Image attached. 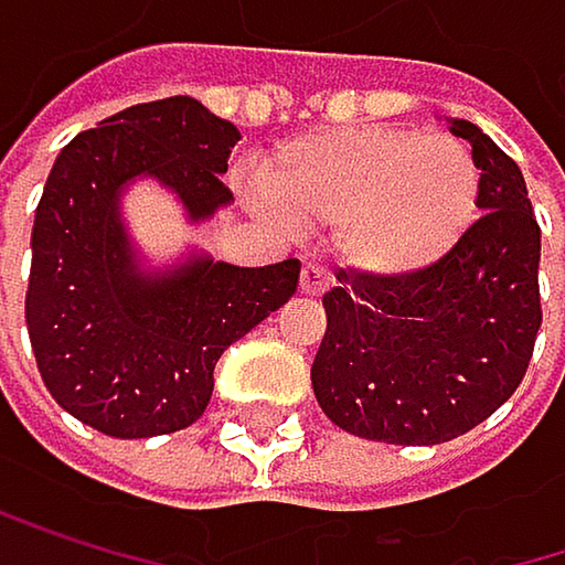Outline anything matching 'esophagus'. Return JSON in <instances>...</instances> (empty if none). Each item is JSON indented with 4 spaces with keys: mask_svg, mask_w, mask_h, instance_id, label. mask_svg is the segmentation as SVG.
<instances>
[{
    "mask_svg": "<svg viewBox=\"0 0 565 565\" xmlns=\"http://www.w3.org/2000/svg\"><path fill=\"white\" fill-rule=\"evenodd\" d=\"M328 288H331V277H328L321 267L308 264V267L301 270V295H308V298H321Z\"/></svg>",
    "mask_w": 565,
    "mask_h": 565,
    "instance_id": "1",
    "label": "esophagus"
}]
</instances>
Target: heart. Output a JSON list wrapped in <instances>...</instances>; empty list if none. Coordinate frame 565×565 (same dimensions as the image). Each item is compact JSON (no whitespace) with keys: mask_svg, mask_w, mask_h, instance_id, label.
Segmentation results:
<instances>
[{"mask_svg":"<svg viewBox=\"0 0 565 565\" xmlns=\"http://www.w3.org/2000/svg\"><path fill=\"white\" fill-rule=\"evenodd\" d=\"M274 217L334 224L341 260L369 277H405L466 234L479 167L466 143L412 127H341L277 147L260 167Z\"/></svg>","mask_w":565,"mask_h":565,"instance_id":"heart-1","label":"heart"}]
</instances>
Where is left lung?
<instances>
[{"label":"left lung","mask_w":565,"mask_h":565,"mask_svg":"<svg viewBox=\"0 0 565 565\" xmlns=\"http://www.w3.org/2000/svg\"><path fill=\"white\" fill-rule=\"evenodd\" d=\"M479 211L449 254L405 277L338 270L311 365L321 412L388 446H438L486 422L522 382L540 308V224L526 180L469 119Z\"/></svg>","instance_id":"obj_1"}]
</instances>
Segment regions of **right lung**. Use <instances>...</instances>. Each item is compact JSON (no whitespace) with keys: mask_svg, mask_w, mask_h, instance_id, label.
Returning a JSON list of instances; mask_svg holds the SVG:
<instances>
[{"mask_svg":"<svg viewBox=\"0 0 565 565\" xmlns=\"http://www.w3.org/2000/svg\"><path fill=\"white\" fill-rule=\"evenodd\" d=\"M237 127L190 96L137 103L56 157L32 224L25 328L50 395L113 438L193 425L217 358L298 291L301 260L234 267L190 254L147 270L119 217L137 180H160L207 221L234 193L221 183Z\"/></svg>","mask_w":565,"mask_h":565,"instance_id":"obj_1","label":"right lung"}]
</instances>
